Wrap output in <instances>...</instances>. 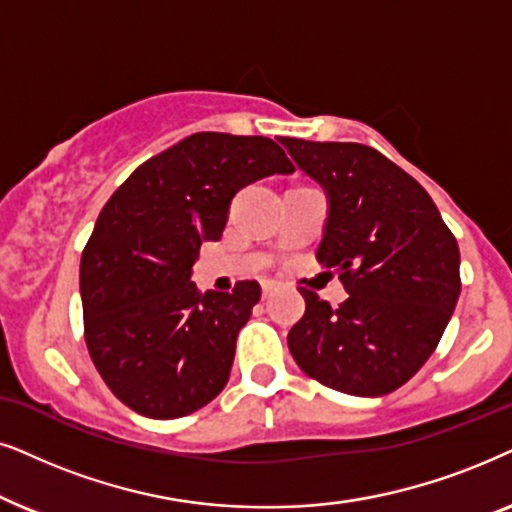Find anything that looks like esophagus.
<instances>
[{"instance_id":"obj_1","label":"esophagus","mask_w":512,"mask_h":512,"mask_svg":"<svg viewBox=\"0 0 512 512\" xmlns=\"http://www.w3.org/2000/svg\"><path fill=\"white\" fill-rule=\"evenodd\" d=\"M276 290H278V283H276V281H262V295H264V297L274 295Z\"/></svg>"}]
</instances>
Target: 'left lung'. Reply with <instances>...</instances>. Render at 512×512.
Wrapping results in <instances>:
<instances>
[{"label":"left lung","instance_id":"obj_1","mask_svg":"<svg viewBox=\"0 0 512 512\" xmlns=\"http://www.w3.org/2000/svg\"><path fill=\"white\" fill-rule=\"evenodd\" d=\"M292 161L325 192L318 262L339 274L337 309L302 292L288 335L297 365L335 391L379 398L431 358L461 292L459 245L424 187L358 142L283 138Z\"/></svg>","mask_w":512,"mask_h":512}]
</instances>
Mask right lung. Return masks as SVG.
<instances>
[{
    "mask_svg": "<svg viewBox=\"0 0 512 512\" xmlns=\"http://www.w3.org/2000/svg\"><path fill=\"white\" fill-rule=\"evenodd\" d=\"M295 173L262 135L194 133L142 163L95 222L79 269L86 346L121 403L149 419L201 410L227 386L257 281L199 292V248L220 241L243 187Z\"/></svg>",
    "mask_w": 512,
    "mask_h": 512,
    "instance_id": "1",
    "label": "right lung"
}]
</instances>
